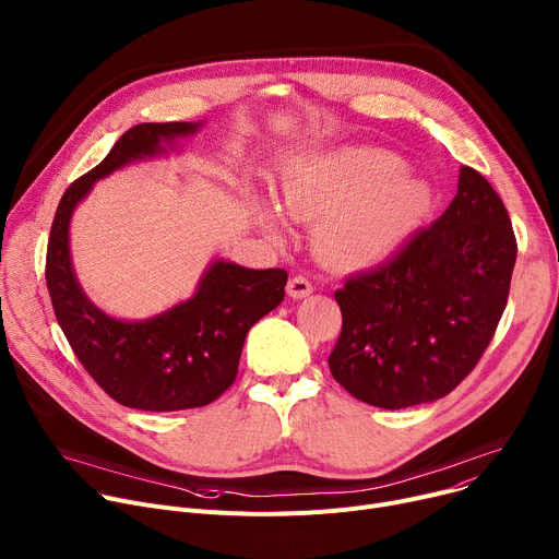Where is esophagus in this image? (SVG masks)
I'll return each instance as SVG.
<instances>
[{"instance_id": "34e87169", "label": "esophagus", "mask_w": 559, "mask_h": 559, "mask_svg": "<svg viewBox=\"0 0 559 559\" xmlns=\"http://www.w3.org/2000/svg\"><path fill=\"white\" fill-rule=\"evenodd\" d=\"M311 290H313V284H311V280H309L307 275H295V277H290V282H288V295H290V297L302 299V297L311 295Z\"/></svg>"}]
</instances>
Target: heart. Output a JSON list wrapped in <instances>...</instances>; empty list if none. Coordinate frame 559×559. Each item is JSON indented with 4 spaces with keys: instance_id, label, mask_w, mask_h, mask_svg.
<instances>
[{
    "instance_id": "obj_1",
    "label": "heart",
    "mask_w": 559,
    "mask_h": 559,
    "mask_svg": "<svg viewBox=\"0 0 559 559\" xmlns=\"http://www.w3.org/2000/svg\"><path fill=\"white\" fill-rule=\"evenodd\" d=\"M280 207L293 219L320 224V246L337 262L369 264L399 248L423 219L427 188L382 152H345L290 171ZM264 222L275 224L271 210Z\"/></svg>"
}]
</instances>
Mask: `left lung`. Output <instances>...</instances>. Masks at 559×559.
<instances>
[{
  "label": "left lung",
  "instance_id": "1",
  "mask_svg": "<svg viewBox=\"0 0 559 559\" xmlns=\"http://www.w3.org/2000/svg\"><path fill=\"white\" fill-rule=\"evenodd\" d=\"M514 260L501 197L477 169L461 167L456 197L432 226L335 290L342 329L331 376L382 409L448 396L490 345Z\"/></svg>",
  "mask_w": 559,
  "mask_h": 559
}]
</instances>
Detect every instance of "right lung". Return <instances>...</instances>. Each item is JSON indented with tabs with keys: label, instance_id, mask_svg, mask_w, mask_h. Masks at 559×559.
<instances>
[{
	"label": "right lung",
	"instance_id": "1",
	"mask_svg": "<svg viewBox=\"0 0 559 559\" xmlns=\"http://www.w3.org/2000/svg\"><path fill=\"white\" fill-rule=\"evenodd\" d=\"M194 130L192 122H143L127 130L94 169L67 188L47 246L51 305L73 354L107 396L143 412L194 409L217 401L237 378L248 329L286 293L284 269L252 271L214 262L188 302L145 322H120L80 290L69 260L75 203L109 171Z\"/></svg>",
	"mask_w": 559,
	"mask_h": 559
}]
</instances>
